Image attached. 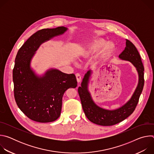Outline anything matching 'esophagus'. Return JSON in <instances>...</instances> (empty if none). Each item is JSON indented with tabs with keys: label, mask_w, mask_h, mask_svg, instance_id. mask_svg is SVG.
I'll return each instance as SVG.
<instances>
[{
	"label": "esophagus",
	"mask_w": 154,
	"mask_h": 154,
	"mask_svg": "<svg viewBox=\"0 0 154 154\" xmlns=\"http://www.w3.org/2000/svg\"><path fill=\"white\" fill-rule=\"evenodd\" d=\"M75 76H76V79H77V81L79 83L80 82L81 79H82V77H81L80 74H79V73H77V74H75Z\"/></svg>",
	"instance_id": "1"
}]
</instances>
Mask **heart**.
I'll return each mask as SVG.
<instances>
[{
    "label": "heart",
    "instance_id": "heart-1",
    "mask_svg": "<svg viewBox=\"0 0 154 154\" xmlns=\"http://www.w3.org/2000/svg\"><path fill=\"white\" fill-rule=\"evenodd\" d=\"M106 41L103 38H96L94 39L88 46V48L86 51V54H93L99 50H100L101 48H102L105 44ZM105 48L106 49H111L113 48V45L110 42H108L105 45Z\"/></svg>",
    "mask_w": 154,
    "mask_h": 154
}]
</instances>
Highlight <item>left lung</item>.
<instances>
[{
	"label": "left lung",
	"mask_w": 154,
	"mask_h": 154,
	"mask_svg": "<svg viewBox=\"0 0 154 154\" xmlns=\"http://www.w3.org/2000/svg\"><path fill=\"white\" fill-rule=\"evenodd\" d=\"M119 58L130 62L136 68L138 74V85L131 98L122 106L115 109H105L98 106L91 97L88 90V83L92 71H88L82 80L81 86L79 87L78 92L86 118L94 124L103 126L116 124L132 113L138 104L144 83V69L141 57L134 44L126 39V47L119 55Z\"/></svg>",
	"instance_id": "left-lung-1"
}]
</instances>
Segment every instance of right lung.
<instances>
[{"instance_id":"add662e5","label":"right lung","mask_w":154,"mask_h":154,"mask_svg":"<svg viewBox=\"0 0 154 154\" xmlns=\"http://www.w3.org/2000/svg\"><path fill=\"white\" fill-rule=\"evenodd\" d=\"M65 27L45 29L32 35L22 46L15 58L13 71L14 94L20 110L39 122L57 120L61 115L64 92L77 86L75 75L51 68L42 75L31 68V61L43 42L68 30Z\"/></svg>"}]
</instances>
